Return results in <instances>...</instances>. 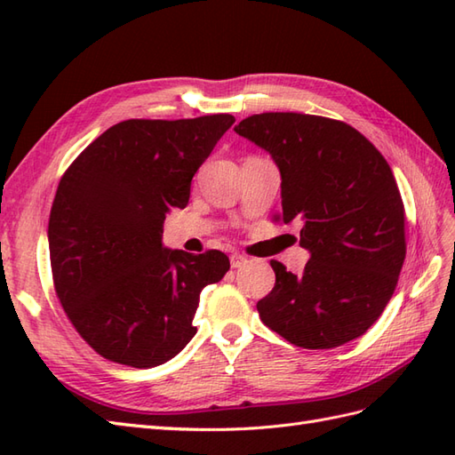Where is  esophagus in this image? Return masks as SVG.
Segmentation results:
<instances>
[{
  "mask_svg": "<svg viewBox=\"0 0 455 455\" xmlns=\"http://www.w3.org/2000/svg\"><path fill=\"white\" fill-rule=\"evenodd\" d=\"M246 262H248V258L244 254H238V252L230 254V266H233V267H240V266L246 264Z\"/></svg>",
  "mask_w": 455,
  "mask_h": 455,
  "instance_id": "34e87169",
  "label": "esophagus"
}]
</instances>
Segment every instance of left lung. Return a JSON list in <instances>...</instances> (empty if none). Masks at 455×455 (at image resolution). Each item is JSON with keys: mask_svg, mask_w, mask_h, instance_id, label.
Here are the masks:
<instances>
[{"mask_svg": "<svg viewBox=\"0 0 455 455\" xmlns=\"http://www.w3.org/2000/svg\"><path fill=\"white\" fill-rule=\"evenodd\" d=\"M235 131L272 154L282 219L303 222L301 275L272 259L275 285L258 301L287 342L328 350L362 336L387 307L407 254L404 205L387 160L350 124L305 113H259Z\"/></svg>", "mask_w": 455, "mask_h": 455, "instance_id": "1", "label": "left lung"}]
</instances>
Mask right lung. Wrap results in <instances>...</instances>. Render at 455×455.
Segmentation results:
<instances>
[{"label": "right lung", "instance_id": "1", "mask_svg": "<svg viewBox=\"0 0 455 455\" xmlns=\"http://www.w3.org/2000/svg\"><path fill=\"white\" fill-rule=\"evenodd\" d=\"M233 123L228 113L121 121L64 172L48 219L54 291L105 360L154 367L196 336L199 293L230 262L219 250L164 248L162 227Z\"/></svg>", "mask_w": 455, "mask_h": 455}]
</instances>
